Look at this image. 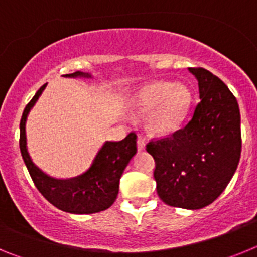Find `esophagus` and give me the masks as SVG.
Masks as SVG:
<instances>
[{"label":"esophagus","instance_id":"esophagus-1","mask_svg":"<svg viewBox=\"0 0 257 257\" xmlns=\"http://www.w3.org/2000/svg\"><path fill=\"white\" fill-rule=\"evenodd\" d=\"M136 144H138V149H139V151H143V149L145 148V144H147V142H145L144 138L139 136V138H138V142H136Z\"/></svg>","mask_w":257,"mask_h":257}]
</instances>
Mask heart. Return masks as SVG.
I'll use <instances>...</instances> for the list:
<instances>
[{"label": "heart", "mask_w": 257, "mask_h": 257, "mask_svg": "<svg viewBox=\"0 0 257 257\" xmlns=\"http://www.w3.org/2000/svg\"><path fill=\"white\" fill-rule=\"evenodd\" d=\"M192 95L184 85L153 82L144 86L135 95L133 109L139 114H148V128L158 135L174 133L189 109Z\"/></svg>", "instance_id": "b5f03b06"}]
</instances>
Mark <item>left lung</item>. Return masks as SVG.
<instances>
[{
    "label": "left lung",
    "instance_id": "8db88e82",
    "mask_svg": "<svg viewBox=\"0 0 257 257\" xmlns=\"http://www.w3.org/2000/svg\"><path fill=\"white\" fill-rule=\"evenodd\" d=\"M198 81L199 101L190 121L171 135L151 140L157 194L172 207L199 210L212 203L233 178L240 158L237 99L221 79L189 68Z\"/></svg>",
    "mask_w": 257,
    "mask_h": 257
}]
</instances>
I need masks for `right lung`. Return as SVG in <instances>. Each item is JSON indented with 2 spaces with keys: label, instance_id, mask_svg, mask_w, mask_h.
<instances>
[{
  "label": "right lung",
  "instance_id": "1",
  "mask_svg": "<svg viewBox=\"0 0 257 257\" xmlns=\"http://www.w3.org/2000/svg\"><path fill=\"white\" fill-rule=\"evenodd\" d=\"M65 76L88 74L74 72ZM45 87L46 83L41 86L27 104L20 119V152L32 180L50 203L65 212L85 215L106 210L117 198L122 172L136 153V134L133 131L121 142H106L96 154L90 169L77 178L61 179L47 174L32 161L27 149L26 138L27 115Z\"/></svg>",
  "mask_w": 257,
  "mask_h": 257
}]
</instances>
